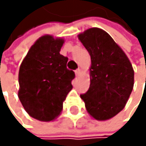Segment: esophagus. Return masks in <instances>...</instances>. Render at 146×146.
<instances>
[{"label":"esophagus","instance_id":"obj_1","mask_svg":"<svg viewBox=\"0 0 146 146\" xmlns=\"http://www.w3.org/2000/svg\"><path fill=\"white\" fill-rule=\"evenodd\" d=\"M80 74H81V69H80V68H78L77 70H75V74H76L77 76H79Z\"/></svg>","mask_w":146,"mask_h":146}]
</instances>
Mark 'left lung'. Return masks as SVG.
<instances>
[{
  "mask_svg": "<svg viewBox=\"0 0 146 146\" xmlns=\"http://www.w3.org/2000/svg\"><path fill=\"white\" fill-rule=\"evenodd\" d=\"M78 38L91 58L90 87L80 98L92 117L109 120L123 110L131 94L132 65L121 47L102 29L90 28Z\"/></svg>",
  "mask_w": 146,
  "mask_h": 146,
  "instance_id": "1",
  "label": "left lung"
}]
</instances>
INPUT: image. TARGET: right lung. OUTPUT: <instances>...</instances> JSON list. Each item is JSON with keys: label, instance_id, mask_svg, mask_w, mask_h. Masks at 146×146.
I'll return each mask as SVG.
<instances>
[{"label": "right lung", "instance_id": "1", "mask_svg": "<svg viewBox=\"0 0 146 146\" xmlns=\"http://www.w3.org/2000/svg\"><path fill=\"white\" fill-rule=\"evenodd\" d=\"M64 42L51 35L39 37L20 66L19 100L28 114L42 122L59 115L72 88L74 72L66 68L68 58L59 53Z\"/></svg>", "mask_w": 146, "mask_h": 146}]
</instances>
